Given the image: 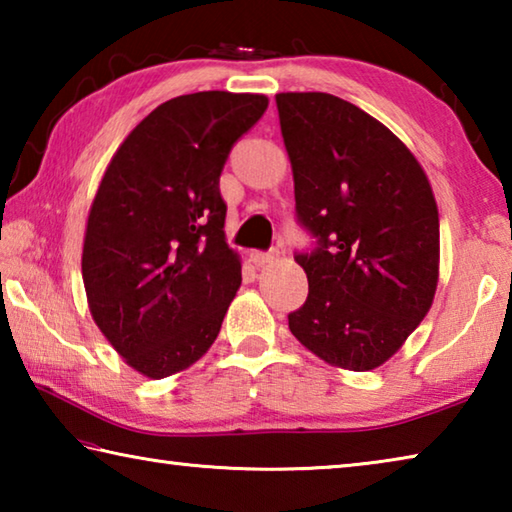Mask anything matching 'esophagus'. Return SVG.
I'll return each mask as SVG.
<instances>
[{"mask_svg":"<svg viewBox=\"0 0 512 512\" xmlns=\"http://www.w3.org/2000/svg\"><path fill=\"white\" fill-rule=\"evenodd\" d=\"M277 257V250H253L250 253V262H253L255 266H264L268 262H273V259Z\"/></svg>","mask_w":512,"mask_h":512,"instance_id":"esophagus-1","label":"esophagus"}]
</instances>
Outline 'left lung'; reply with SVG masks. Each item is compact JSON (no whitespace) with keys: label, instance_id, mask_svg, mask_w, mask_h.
<instances>
[{"label":"left lung","instance_id":"1","mask_svg":"<svg viewBox=\"0 0 512 512\" xmlns=\"http://www.w3.org/2000/svg\"><path fill=\"white\" fill-rule=\"evenodd\" d=\"M309 293L289 329L320 359L372 370L427 316L440 223L413 153L375 117L325 92L277 94Z\"/></svg>","mask_w":512,"mask_h":512}]
</instances>
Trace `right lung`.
Here are the masks:
<instances>
[{
  "instance_id": "add662e5",
  "label": "right lung",
  "mask_w": 512,
  "mask_h": 512,
  "mask_svg": "<svg viewBox=\"0 0 512 512\" xmlns=\"http://www.w3.org/2000/svg\"><path fill=\"white\" fill-rule=\"evenodd\" d=\"M266 106L264 94L219 90L169 99L108 164L85 230L83 284L94 323L146 377L201 359L239 289L219 178Z\"/></svg>"
}]
</instances>
